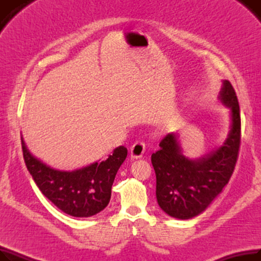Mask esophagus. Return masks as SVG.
Masks as SVG:
<instances>
[{"instance_id": "34e87169", "label": "esophagus", "mask_w": 261, "mask_h": 261, "mask_svg": "<svg viewBox=\"0 0 261 261\" xmlns=\"http://www.w3.org/2000/svg\"><path fill=\"white\" fill-rule=\"evenodd\" d=\"M146 150V145L143 141H138L135 142L131 148H130V151H131V158L133 159H140L143 156L144 152Z\"/></svg>"}]
</instances>
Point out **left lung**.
<instances>
[{"mask_svg": "<svg viewBox=\"0 0 261 261\" xmlns=\"http://www.w3.org/2000/svg\"><path fill=\"white\" fill-rule=\"evenodd\" d=\"M219 99L230 110V130L224 144L198 160L182 153L179 135L167 134L151 155L160 207L177 219H190L208 207L228 183L238 159L241 140L240 109L236 92L223 80Z\"/></svg>", "mask_w": 261, "mask_h": 261, "instance_id": "8db88e82", "label": "left lung"}]
</instances>
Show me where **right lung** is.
Listing matches in <instances>:
<instances>
[{
  "instance_id": "right-lung-1",
  "label": "right lung",
  "mask_w": 261,
  "mask_h": 261,
  "mask_svg": "<svg viewBox=\"0 0 261 261\" xmlns=\"http://www.w3.org/2000/svg\"><path fill=\"white\" fill-rule=\"evenodd\" d=\"M26 167L42 194L56 206L73 217H91L98 214L111 199V188L118 168L127 158L128 150L119 146L113 154L100 163L74 171L53 169L36 159L21 136Z\"/></svg>"
}]
</instances>
